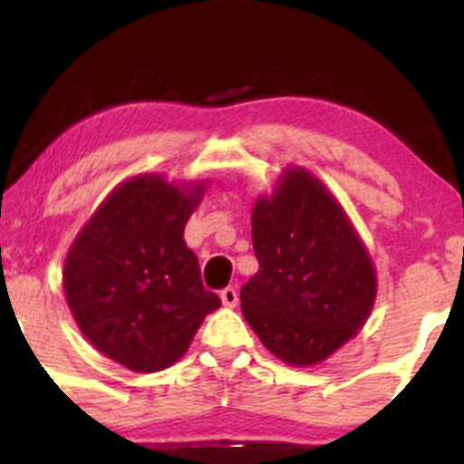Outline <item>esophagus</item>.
<instances>
[{
  "instance_id": "obj_1",
  "label": "esophagus",
  "mask_w": 464,
  "mask_h": 464,
  "mask_svg": "<svg viewBox=\"0 0 464 464\" xmlns=\"http://www.w3.org/2000/svg\"><path fill=\"white\" fill-rule=\"evenodd\" d=\"M220 299L227 307H236L237 305V290L236 287H225V290L220 292Z\"/></svg>"
}]
</instances>
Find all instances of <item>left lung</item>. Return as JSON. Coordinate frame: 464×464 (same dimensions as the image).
<instances>
[{"mask_svg":"<svg viewBox=\"0 0 464 464\" xmlns=\"http://www.w3.org/2000/svg\"><path fill=\"white\" fill-rule=\"evenodd\" d=\"M259 270L242 285V314L287 364L327 360L353 338L375 303V268L343 207L303 168L285 169L253 209Z\"/></svg>","mask_w":464,"mask_h":464,"instance_id":"8db88e82","label":"left lung"}]
</instances>
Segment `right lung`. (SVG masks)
Segmentation results:
<instances>
[{
  "label": "right lung",
  "mask_w": 464,
  "mask_h": 464,
  "mask_svg": "<svg viewBox=\"0 0 464 464\" xmlns=\"http://www.w3.org/2000/svg\"><path fill=\"white\" fill-rule=\"evenodd\" d=\"M202 191L200 183L180 189L159 174L126 180L69 248L63 273L69 310L89 343L126 369H168L220 307L183 239Z\"/></svg>",
  "instance_id": "add662e5"
}]
</instances>
